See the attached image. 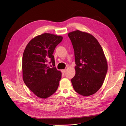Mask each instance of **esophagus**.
I'll use <instances>...</instances> for the list:
<instances>
[{
    "instance_id": "1",
    "label": "esophagus",
    "mask_w": 126,
    "mask_h": 126,
    "mask_svg": "<svg viewBox=\"0 0 126 126\" xmlns=\"http://www.w3.org/2000/svg\"><path fill=\"white\" fill-rule=\"evenodd\" d=\"M65 71H66V70L65 69H63V70H62V73L63 74H64V73H65Z\"/></svg>"
}]
</instances>
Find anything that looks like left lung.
<instances>
[{
	"label": "left lung",
	"instance_id": "8db88e82",
	"mask_svg": "<svg viewBox=\"0 0 126 126\" xmlns=\"http://www.w3.org/2000/svg\"><path fill=\"white\" fill-rule=\"evenodd\" d=\"M68 36L75 51L76 75L71 81L75 90L82 95L89 96L102 86L108 65L103 50L91 34L80 31Z\"/></svg>",
	"mask_w": 126,
	"mask_h": 126
}]
</instances>
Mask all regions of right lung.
<instances>
[{"label":"right lung","mask_w":126,"mask_h":126,"mask_svg":"<svg viewBox=\"0 0 126 126\" xmlns=\"http://www.w3.org/2000/svg\"><path fill=\"white\" fill-rule=\"evenodd\" d=\"M63 37L48 33L39 35L26 45L22 57L23 81L36 95L47 98L57 90L61 72L56 67L54 51ZM53 66L50 67L49 64Z\"/></svg>","instance_id":"right-lung-1"}]
</instances>
